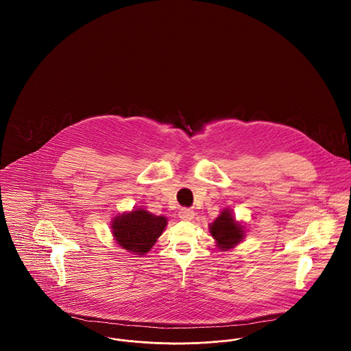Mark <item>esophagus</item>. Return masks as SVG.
<instances>
[{
	"label": "esophagus",
	"instance_id": "34e87169",
	"mask_svg": "<svg viewBox=\"0 0 351 351\" xmlns=\"http://www.w3.org/2000/svg\"><path fill=\"white\" fill-rule=\"evenodd\" d=\"M179 217L184 219V221H191L192 218L195 217V212H193L192 209L183 208V209H180V212H179Z\"/></svg>",
	"mask_w": 351,
	"mask_h": 351
}]
</instances>
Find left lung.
Segmentation results:
<instances>
[{
    "label": "left lung",
    "mask_w": 351,
    "mask_h": 351,
    "mask_svg": "<svg viewBox=\"0 0 351 351\" xmlns=\"http://www.w3.org/2000/svg\"><path fill=\"white\" fill-rule=\"evenodd\" d=\"M210 235L216 239V246L222 251L233 249L245 238V228L237 222L229 209H223L210 225Z\"/></svg>",
    "instance_id": "1"
}]
</instances>
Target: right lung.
<instances>
[{
	"label": "right lung",
	"instance_id": "right-lung-1",
	"mask_svg": "<svg viewBox=\"0 0 351 351\" xmlns=\"http://www.w3.org/2000/svg\"><path fill=\"white\" fill-rule=\"evenodd\" d=\"M166 226L167 218L136 208L113 218L112 233L122 249L135 255H145L155 245Z\"/></svg>",
	"mask_w": 351,
	"mask_h": 351
}]
</instances>
